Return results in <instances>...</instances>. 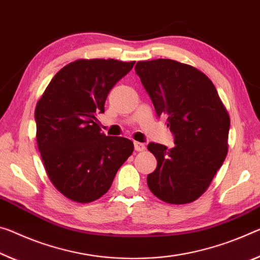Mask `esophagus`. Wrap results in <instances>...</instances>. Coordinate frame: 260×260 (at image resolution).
<instances>
[{"mask_svg":"<svg viewBox=\"0 0 260 260\" xmlns=\"http://www.w3.org/2000/svg\"><path fill=\"white\" fill-rule=\"evenodd\" d=\"M134 148H135V150H137V151H143L146 149V146H145V143L135 141L134 142Z\"/></svg>","mask_w":260,"mask_h":260,"instance_id":"34e87169","label":"esophagus"}]
</instances>
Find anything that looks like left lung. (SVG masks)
<instances>
[{
	"mask_svg": "<svg viewBox=\"0 0 260 260\" xmlns=\"http://www.w3.org/2000/svg\"><path fill=\"white\" fill-rule=\"evenodd\" d=\"M135 73L157 117L167 118L174 148L150 142L157 159L148 175L150 191L168 204L198 199L207 189L228 151L230 118L215 86L192 66L170 59L140 61Z\"/></svg>",
	"mask_w": 260,
	"mask_h": 260,
	"instance_id": "1",
	"label": "left lung"
}]
</instances>
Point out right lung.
<instances>
[{"instance_id": "obj_1", "label": "right lung", "mask_w": 260, "mask_h": 260, "mask_svg": "<svg viewBox=\"0 0 260 260\" xmlns=\"http://www.w3.org/2000/svg\"><path fill=\"white\" fill-rule=\"evenodd\" d=\"M134 63L74 61L55 74L37 103L38 149L48 178L68 199L86 204L104 196L133 152L131 140L102 133L97 114Z\"/></svg>"}]
</instances>
